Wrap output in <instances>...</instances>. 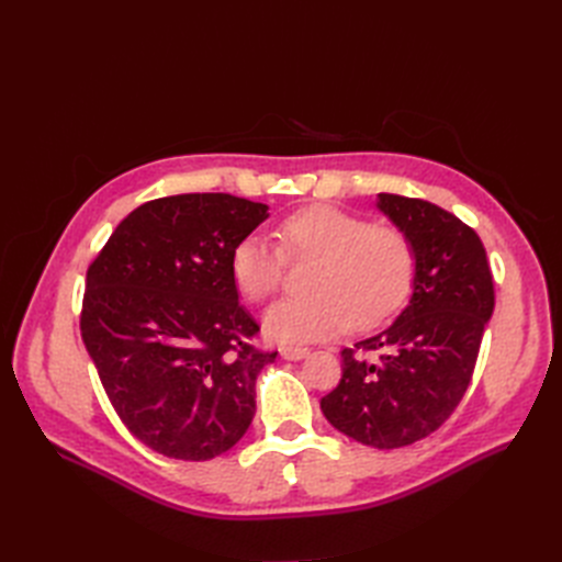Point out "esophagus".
Wrapping results in <instances>:
<instances>
[{"label":"esophagus","instance_id":"34e87169","mask_svg":"<svg viewBox=\"0 0 562 562\" xmlns=\"http://www.w3.org/2000/svg\"><path fill=\"white\" fill-rule=\"evenodd\" d=\"M281 356L285 361H302L310 356L307 347H281Z\"/></svg>","mask_w":562,"mask_h":562}]
</instances>
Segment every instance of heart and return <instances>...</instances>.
I'll return each instance as SVG.
<instances>
[{"label": "heart", "instance_id": "b5f03b06", "mask_svg": "<svg viewBox=\"0 0 562 562\" xmlns=\"http://www.w3.org/2000/svg\"><path fill=\"white\" fill-rule=\"evenodd\" d=\"M279 246L248 234L232 250V279L241 295L262 302L277 291L285 258H316L310 295L283 297L265 314L279 345L318 342L345 328H372L401 310L413 291L415 248L405 232L335 206H310L277 227Z\"/></svg>", "mask_w": 562, "mask_h": 562}]
</instances>
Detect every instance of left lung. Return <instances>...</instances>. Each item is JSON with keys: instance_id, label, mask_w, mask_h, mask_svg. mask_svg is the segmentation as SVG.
I'll list each match as a JSON object with an SVG mask.
<instances>
[{"instance_id": "8db88e82", "label": "left lung", "mask_w": 562, "mask_h": 562, "mask_svg": "<svg viewBox=\"0 0 562 562\" xmlns=\"http://www.w3.org/2000/svg\"><path fill=\"white\" fill-rule=\"evenodd\" d=\"M415 248L413 297L389 328L342 349V380L321 398L337 431L391 450L434 434L462 401L495 310L483 241L436 203L378 194Z\"/></svg>"}]
</instances>
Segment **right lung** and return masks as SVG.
I'll use <instances>...</instances> for the list:
<instances>
[{
    "label": "right lung",
    "mask_w": 562,
    "mask_h": 562,
    "mask_svg": "<svg viewBox=\"0 0 562 562\" xmlns=\"http://www.w3.org/2000/svg\"><path fill=\"white\" fill-rule=\"evenodd\" d=\"M232 194H176L128 213L87 271L81 339L126 429L159 454L206 462L239 443L255 380L232 250L269 217Z\"/></svg>",
    "instance_id": "right-lung-1"
}]
</instances>
